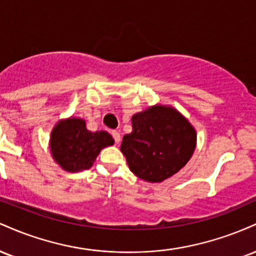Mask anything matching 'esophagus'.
Wrapping results in <instances>:
<instances>
[{"mask_svg":"<svg viewBox=\"0 0 256 256\" xmlns=\"http://www.w3.org/2000/svg\"><path fill=\"white\" fill-rule=\"evenodd\" d=\"M112 136H113L114 140H116V144H119L120 140H122V138H120V134H119V132H118V131H112Z\"/></svg>","mask_w":256,"mask_h":256,"instance_id":"34e87169","label":"esophagus"}]
</instances>
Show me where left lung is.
I'll use <instances>...</instances> for the list:
<instances>
[{"label":"left lung","mask_w":256,"mask_h":256,"mask_svg":"<svg viewBox=\"0 0 256 256\" xmlns=\"http://www.w3.org/2000/svg\"><path fill=\"white\" fill-rule=\"evenodd\" d=\"M131 134L120 150L128 168L149 183H161L186 165L196 148L195 128L172 106L155 104L132 116Z\"/></svg>","instance_id":"1"}]
</instances>
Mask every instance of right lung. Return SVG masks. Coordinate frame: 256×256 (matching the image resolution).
Returning <instances> with one entry per match:
<instances>
[{
	"mask_svg": "<svg viewBox=\"0 0 256 256\" xmlns=\"http://www.w3.org/2000/svg\"><path fill=\"white\" fill-rule=\"evenodd\" d=\"M114 144L113 137L106 131L91 132L80 118L61 119L55 124L49 140V152L64 171L89 170L102 149Z\"/></svg>",
	"mask_w": 256,
	"mask_h": 256,
	"instance_id": "obj_1",
	"label": "right lung"
}]
</instances>
